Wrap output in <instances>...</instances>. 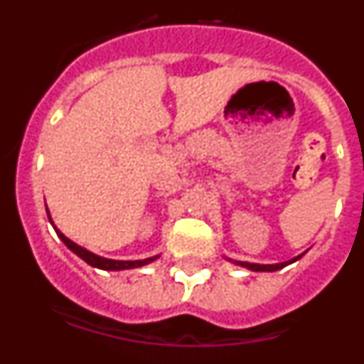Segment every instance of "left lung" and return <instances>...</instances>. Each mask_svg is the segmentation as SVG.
I'll return each mask as SVG.
<instances>
[{
	"instance_id": "1",
	"label": "left lung",
	"mask_w": 364,
	"mask_h": 364,
	"mask_svg": "<svg viewBox=\"0 0 364 364\" xmlns=\"http://www.w3.org/2000/svg\"><path fill=\"white\" fill-rule=\"evenodd\" d=\"M297 259L290 260V262H295ZM290 262H282V264H252V262H239V264L244 266V268H247V269H252V272H277V269L284 268V266H288Z\"/></svg>"
}]
</instances>
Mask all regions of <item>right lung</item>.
<instances>
[{
  "label": "right lung",
  "mask_w": 364,
  "mask_h": 364,
  "mask_svg": "<svg viewBox=\"0 0 364 364\" xmlns=\"http://www.w3.org/2000/svg\"><path fill=\"white\" fill-rule=\"evenodd\" d=\"M47 215H49V211H47ZM50 218V217H49ZM56 230V228H54ZM58 237L63 240V244H65L67 247H69L70 252H74L76 255L80 257V259H83L87 262V264L95 266V268H100V269H109V272H118V269H129V268H138V266H144V264H149V262H153L156 257H151V259H144V260H112V259H104V257H98L95 255V253L87 252L85 247L78 246V244H74L73 240H69L65 237V235L62 233V231H58Z\"/></svg>",
  "instance_id": "add662e5"
}]
</instances>
